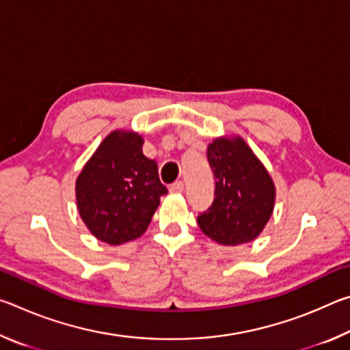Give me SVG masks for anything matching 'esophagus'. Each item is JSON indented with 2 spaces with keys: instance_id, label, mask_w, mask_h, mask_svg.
Here are the masks:
<instances>
[{
  "instance_id": "34e87169",
  "label": "esophagus",
  "mask_w": 350,
  "mask_h": 350,
  "mask_svg": "<svg viewBox=\"0 0 350 350\" xmlns=\"http://www.w3.org/2000/svg\"><path fill=\"white\" fill-rule=\"evenodd\" d=\"M170 191L171 193H182L183 191V182L182 180H177L174 183H171Z\"/></svg>"
}]
</instances>
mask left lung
Returning a JSON list of instances; mask_svg holds the SVG:
<instances>
[{"label": "left lung", "instance_id": "left-lung-1", "mask_svg": "<svg viewBox=\"0 0 350 350\" xmlns=\"http://www.w3.org/2000/svg\"><path fill=\"white\" fill-rule=\"evenodd\" d=\"M206 157L216 189L210 208L198 216L199 228L221 245L254 241L275 208L276 188L267 168L241 135L216 137Z\"/></svg>", "mask_w": 350, "mask_h": 350}]
</instances>
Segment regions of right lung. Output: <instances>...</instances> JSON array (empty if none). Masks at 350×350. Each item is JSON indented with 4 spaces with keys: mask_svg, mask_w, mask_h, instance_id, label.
Here are the masks:
<instances>
[{
    "mask_svg": "<svg viewBox=\"0 0 350 350\" xmlns=\"http://www.w3.org/2000/svg\"><path fill=\"white\" fill-rule=\"evenodd\" d=\"M144 137L116 129L98 145L75 180L77 208L98 241L120 245L146 232L167 194L157 163L144 151Z\"/></svg>",
    "mask_w": 350,
    "mask_h": 350,
    "instance_id": "1",
    "label": "right lung"
}]
</instances>
